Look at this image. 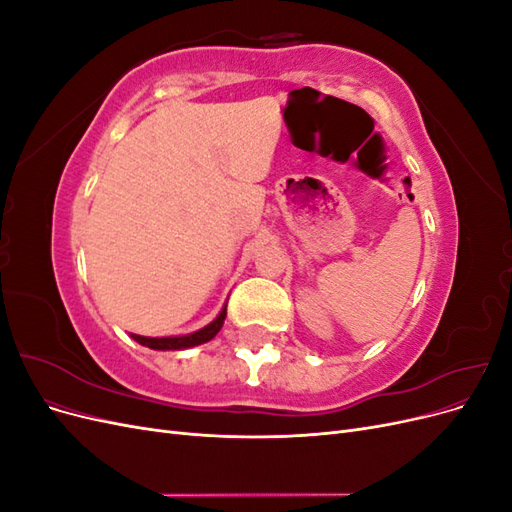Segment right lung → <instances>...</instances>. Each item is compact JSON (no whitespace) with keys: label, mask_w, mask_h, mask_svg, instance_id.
Masks as SVG:
<instances>
[{"label":"right lung","mask_w":512,"mask_h":512,"mask_svg":"<svg viewBox=\"0 0 512 512\" xmlns=\"http://www.w3.org/2000/svg\"><path fill=\"white\" fill-rule=\"evenodd\" d=\"M224 320H226V305L222 307V312L207 324V327L198 329L194 333L175 335V337H145V335H134L132 333L130 337L134 339V342H138L141 346H147L151 350H185V348L207 344L209 339H213L215 335L220 333Z\"/></svg>","instance_id":"obj_1"}]
</instances>
